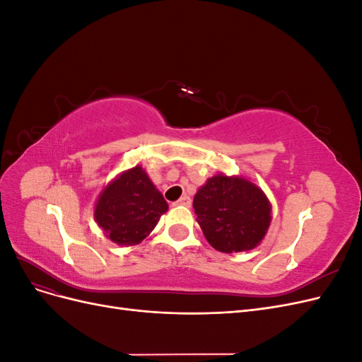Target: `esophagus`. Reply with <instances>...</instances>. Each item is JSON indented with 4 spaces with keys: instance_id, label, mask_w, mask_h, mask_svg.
I'll list each match as a JSON object with an SVG mask.
<instances>
[{
    "instance_id": "1",
    "label": "esophagus",
    "mask_w": 362,
    "mask_h": 362,
    "mask_svg": "<svg viewBox=\"0 0 362 362\" xmlns=\"http://www.w3.org/2000/svg\"><path fill=\"white\" fill-rule=\"evenodd\" d=\"M173 206H190L192 205V199L189 198V196L187 194H184V196H181V198L177 201V202H173L172 204Z\"/></svg>"
}]
</instances>
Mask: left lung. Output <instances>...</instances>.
Segmentation results:
<instances>
[{
  "instance_id": "left-lung-1",
  "label": "left lung",
  "mask_w": 362,
  "mask_h": 362,
  "mask_svg": "<svg viewBox=\"0 0 362 362\" xmlns=\"http://www.w3.org/2000/svg\"><path fill=\"white\" fill-rule=\"evenodd\" d=\"M193 208L206 242L225 254L257 247L272 221V205L258 185L223 173L202 185Z\"/></svg>"
}]
</instances>
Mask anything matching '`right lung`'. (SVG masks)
Wrapping results in <instances>:
<instances>
[{
    "instance_id": "1",
    "label": "right lung",
    "mask_w": 362,
    "mask_h": 362,
    "mask_svg": "<svg viewBox=\"0 0 362 362\" xmlns=\"http://www.w3.org/2000/svg\"><path fill=\"white\" fill-rule=\"evenodd\" d=\"M168 208L146 172L136 166L120 173L101 192L95 221L113 243L134 246L151 234Z\"/></svg>"
}]
</instances>
